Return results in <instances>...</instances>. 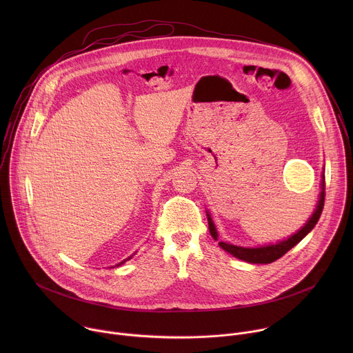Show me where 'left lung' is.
<instances>
[{
	"mask_svg": "<svg viewBox=\"0 0 353 353\" xmlns=\"http://www.w3.org/2000/svg\"><path fill=\"white\" fill-rule=\"evenodd\" d=\"M324 199H325V179H324V173H323V181H321V192H320V198H319V204L313 212V215L310 216V219L307 221V223L301 228L299 232H296L294 234H292L289 239L282 240L276 244H268V245H261V247H240V245H234L230 243H225V241H219V245L228 251L229 254H232L233 257L247 261L250 264H270L276 261L278 259H281L282 256H285L288 251L294 247L301 239L306 237L307 233H310L313 230V228L317 225L323 208H324ZM208 216V226H210V233L211 236L218 240V232L216 228L212 222L211 215L207 212Z\"/></svg>",
	"mask_w": 353,
	"mask_h": 353,
	"instance_id": "8db88e82",
	"label": "left lung"
}]
</instances>
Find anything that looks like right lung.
Masks as SVG:
<instances>
[{
    "instance_id": "right-lung-1",
    "label": "right lung",
    "mask_w": 353,
    "mask_h": 353,
    "mask_svg": "<svg viewBox=\"0 0 353 353\" xmlns=\"http://www.w3.org/2000/svg\"><path fill=\"white\" fill-rule=\"evenodd\" d=\"M131 257H132V256H130V257H128V259H125V260H123V261H121V263H119V264H117V265H114V267H120V265H121V264H124V263H125V261H128V260H131ZM114 267H112V268H114Z\"/></svg>"
}]
</instances>
